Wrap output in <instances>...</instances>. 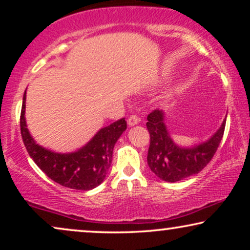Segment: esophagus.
Listing matches in <instances>:
<instances>
[{"mask_svg":"<svg viewBox=\"0 0 250 250\" xmlns=\"http://www.w3.org/2000/svg\"><path fill=\"white\" fill-rule=\"evenodd\" d=\"M139 123H140V118L138 117V116H135V115L129 116V117L127 118L128 126H135V125H138Z\"/></svg>","mask_w":250,"mask_h":250,"instance_id":"1","label":"esophagus"}]
</instances>
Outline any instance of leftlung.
I'll return each instance as SVG.
<instances>
[{
    "label": "left lung",
    "mask_w": 250,
    "mask_h": 250,
    "mask_svg": "<svg viewBox=\"0 0 250 250\" xmlns=\"http://www.w3.org/2000/svg\"><path fill=\"white\" fill-rule=\"evenodd\" d=\"M146 119V128L150 133L146 157L148 165L157 177L166 182H177L199 173L216 152L227 123L225 118L221 127L207 141L190 148H183L170 138L163 110H153Z\"/></svg>",
    "instance_id": "obj_1"
}]
</instances>
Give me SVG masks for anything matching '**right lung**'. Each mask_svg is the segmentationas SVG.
Here are the masks:
<instances>
[{"label": "right lung", "instance_id": "right-lung-1", "mask_svg": "<svg viewBox=\"0 0 250 250\" xmlns=\"http://www.w3.org/2000/svg\"><path fill=\"white\" fill-rule=\"evenodd\" d=\"M25 110L26 91L20 115L21 138L29 156L51 180L76 190H92L104 182L110 168L114 146L127 127L125 118L101 128L76 151L60 153L37 145L27 128Z\"/></svg>", "mask_w": 250, "mask_h": 250}]
</instances>
